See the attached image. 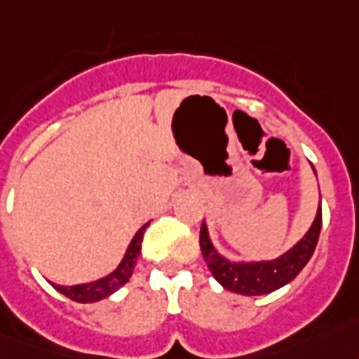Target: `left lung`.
<instances>
[{
  "instance_id": "8db88e82",
  "label": "left lung",
  "mask_w": 359,
  "mask_h": 359,
  "mask_svg": "<svg viewBox=\"0 0 359 359\" xmlns=\"http://www.w3.org/2000/svg\"><path fill=\"white\" fill-rule=\"evenodd\" d=\"M319 231H321V206L318 208L312 227L294 247L276 260H264V262H231L224 258L212 245L205 222L201 227L198 243H201L206 266L224 289L237 292V294L258 297V294H268V292L281 289L302 271L316 250Z\"/></svg>"
}]
</instances>
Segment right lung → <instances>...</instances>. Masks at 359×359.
<instances>
[{
	"mask_svg": "<svg viewBox=\"0 0 359 359\" xmlns=\"http://www.w3.org/2000/svg\"><path fill=\"white\" fill-rule=\"evenodd\" d=\"M149 224H145L143 227H140V231L133 235L130 247L126 250L122 262L118 264V268L114 269L112 273H109L107 277H101L97 281H91V283H82V285H72V287H62V285H55L53 287L61 294L69 297L70 300L74 302H82V304H88V302H97V300H103V298L111 297L112 292L130 281V277L133 273V268H135V262H137V256L141 252V241H143V233L147 229Z\"/></svg>",
	"mask_w": 359,
	"mask_h": 359,
	"instance_id": "right-lung-1",
	"label": "right lung"
}]
</instances>
